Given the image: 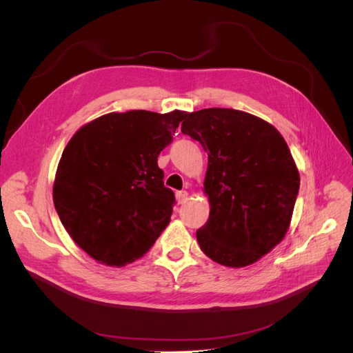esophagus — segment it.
Wrapping results in <instances>:
<instances>
[{
	"mask_svg": "<svg viewBox=\"0 0 353 353\" xmlns=\"http://www.w3.org/2000/svg\"><path fill=\"white\" fill-rule=\"evenodd\" d=\"M187 200H188V193H187V191H178V193H176L178 205H184Z\"/></svg>",
	"mask_w": 353,
	"mask_h": 353,
	"instance_id": "34e87169",
	"label": "esophagus"
}]
</instances>
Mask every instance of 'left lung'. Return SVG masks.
Listing matches in <instances>:
<instances>
[{"label":"left lung","mask_w":353,"mask_h":353,"mask_svg":"<svg viewBox=\"0 0 353 353\" xmlns=\"http://www.w3.org/2000/svg\"><path fill=\"white\" fill-rule=\"evenodd\" d=\"M181 131L208 152L210 213L196 232L200 249L230 268L258 262L284 239L301 184L283 135L258 116L221 108L187 113Z\"/></svg>","instance_id":"8db88e82"}]
</instances>
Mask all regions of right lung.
<instances>
[{"label":"right lung","instance_id":"obj_1","mask_svg":"<svg viewBox=\"0 0 353 353\" xmlns=\"http://www.w3.org/2000/svg\"><path fill=\"white\" fill-rule=\"evenodd\" d=\"M185 112H112L81 126L63 150L52 200L63 227L92 259L125 266L150 250L175 201L157 156Z\"/></svg>","mask_w":353,"mask_h":353}]
</instances>
